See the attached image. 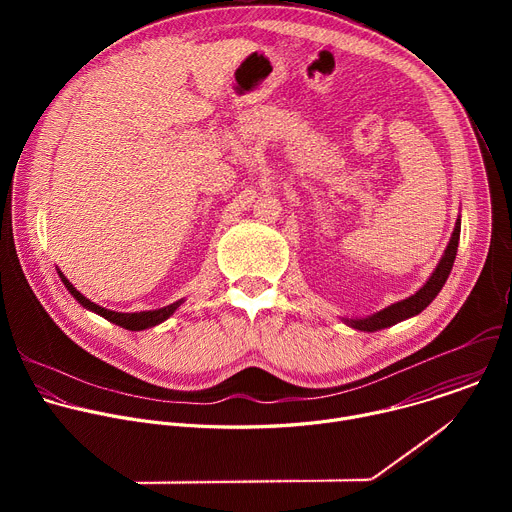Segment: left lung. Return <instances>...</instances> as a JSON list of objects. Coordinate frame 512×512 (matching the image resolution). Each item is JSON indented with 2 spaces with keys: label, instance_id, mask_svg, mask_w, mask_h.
Wrapping results in <instances>:
<instances>
[{
  "label": "left lung",
  "instance_id": "left-lung-1",
  "mask_svg": "<svg viewBox=\"0 0 512 512\" xmlns=\"http://www.w3.org/2000/svg\"><path fill=\"white\" fill-rule=\"evenodd\" d=\"M460 227H462V218L458 216L456 221V227H454V233L450 237V243L440 259V263H437V267L433 269V273L429 275V279L423 283V287H419L413 296L401 300V302H395L387 308H383L381 312H375L367 318H342V322L354 330H360V332H377V330H383V328H389L397 322H403L407 318H413L417 314H421L431 302L433 298L440 294L446 279L450 277V271L454 267V259H456V253H458V241H460Z\"/></svg>",
  "mask_w": 512,
  "mask_h": 512
}]
</instances>
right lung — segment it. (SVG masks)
<instances>
[{
	"label": "right lung",
	"instance_id": "right-lung-1",
	"mask_svg": "<svg viewBox=\"0 0 512 512\" xmlns=\"http://www.w3.org/2000/svg\"><path fill=\"white\" fill-rule=\"evenodd\" d=\"M58 277H60V281L64 283V287L70 291V296L75 298L83 308H87V310H91V312L103 316L105 320H109V322H113V324H117V326H121V328H125V330H131V332H139V330H145V328H154V326L166 322V320L184 304V300H178V302H174V304H170V306H164V308H160V310L133 312V314L113 312V310L101 308V306H97L95 302L87 300V298L81 294V291L64 277L62 271H58Z\"/></svg>",
	"mask_w": 512,
	"mask_h": 512
}]
</instances>
